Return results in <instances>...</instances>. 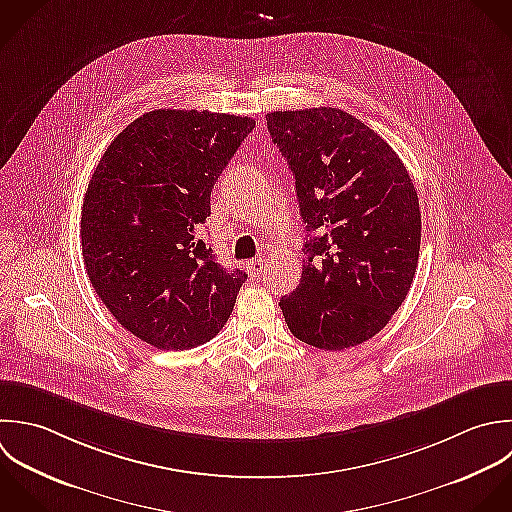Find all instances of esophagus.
Listing matches in <instances>:
<instances>
[{
	"label": "esophagus",
	"mask_w": 512,
	"mask_h": 512,
	"mask_svg": "<svg viewBox=\"0 0 512 512\" xmlns=\"http://www.w3.org/2000/svg\"><path fill=\"white\" fill-rule=\"evenodd\" d=\"M247 271H249L251 277L259 279V277L265 273V261H263L261 257L255 259V261H249V263H247Z\"/></svg>",
	"instance_id": "34e87169"
}]
</instances>
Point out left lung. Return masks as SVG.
Masks as SVG:
<instances>
[{
    "mask_svg": "<svg viewBox=\"0 0 512 512\" xmlns=\"http://www.w3.org/2000/svg\"><path fill=\"white\" fill-rule=\"evenodd\" d=\"M309 233L297 289L281 297L291 333L341 351L375 337L405 301L419 263L417 189L393 147L337 107L267 113Z\"/></svg>",
    "mask_w": 512,
    "mask_h": 512,
    "instance_id": "obj_1",
    "label": "left lung"
}]
</instances>
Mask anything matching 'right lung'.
<instances>
[{
  "mask_svg": "<svg viewBox=\"0 0 512 512\" xmlns=\"http://www.w3.org/2000/svg\"><path fill=\"white\" fill-rule=\"evenodd\" d=\"M255 119L207 109H155L99 159L81 207L89 281L109 313L161 351L213 339L247 281L203 239L211 189Z\"/></svg>",
  "mask_w": 512,
  "mask_h": 512,
  "instance_id": "obj_1",
  "label": "right lung"
}]
</instances>
